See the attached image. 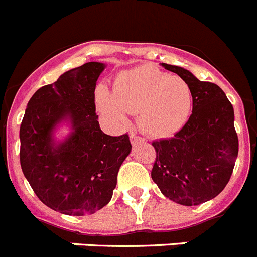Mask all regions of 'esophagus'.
Here are the masks:
<instances>
[{"instance_id": "34e87169", "label": "esophagus", "mask_w": 257, "mask_h": 257, "mask_svg": "<svg viewBox=\"0 0 257 257\" xmlns=\"http://www.w3.org/2000/svg\"><path fill=\"white\" fill-rule=\"evenodd\" d=\"M130 140L133 144H136V143H143V141H145V139L143 138V136H139V135H136L135 133H133L130 135Z\"/></svg>"}]
</instances>
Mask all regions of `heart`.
Listing matches in <instances>:
<instances>
[{
  "mask_svg": "<svg viewBox=\"0 0 257 257\" xmlns=\"http://www.w3.org/2000/svg\"><path fill=\"white\" fill-rule=\"evenodd\" d=\"M96 100L103 112L121 123L126 122L124 112L138 113L141 130L163 138L177 133L187 122L194 94L182 77L144 65L121 72L113 84V95L107 89H98Z\"/></svg>",
  "mask_w": 257,
  "mask_h": 257,
  "instance_id": "1",
  "label": "heart"
}]
</instances>
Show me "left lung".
<instances>
[{
	"label": "left lung",
	"mask_w": 257,
	"mask_h": 257,
	"mask_svg": "<svg viewBox=\"0 0 257 257\" xmlns=\"http://www.w3.org/2000/svg\"><path fill=\"white\" fill-rule=\"evenodd\" d=\"M190 84L192 113L173 138L153 141L157 158L152 178L162 194L186 206L200 205L220 194L238 155L234 110L219 86L200 81L188 70L162 63Z\"/></svg>",
	"instance_id": "8db88e82"
}]
</instances>
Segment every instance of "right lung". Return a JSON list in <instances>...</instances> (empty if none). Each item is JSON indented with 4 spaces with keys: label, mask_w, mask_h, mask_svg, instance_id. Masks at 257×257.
<instances>
[{
    "label": "right lung",
    "mask_w": 257,
    "mask_h": 257,
    "mask_svg": "<svg viewBox=\"0 0 257 257\" xmlns=\"http://www.w3.org/2000/svg\"><path fill=\"white\" fill-rule=\"evenodd\" d=\"M103 70L100 62L84 63L38 89L20 124L25 178L44 205L67 215L93 214L107 205L131 152L127 134L109 136L100 130L94 91ZM66 118L73 133L56 146L51 133Z\"/></svg>",
    "instance_id": "1"
}]
</instances>
